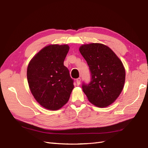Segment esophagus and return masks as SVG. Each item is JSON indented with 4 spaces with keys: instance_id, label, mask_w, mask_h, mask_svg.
<instances>
[{
    "instance_id": "1",
    "label": "esophagus",
    "mask_w": 148,
    "mask_h": 148,
    "mask_svg": "<svg viewBox=\"0 0 148 148\" xmlns=\"http://www.w3.org/2000/svg\"><path fill=\"white\" fill-rule=\"evenodd\" d=\"M80 81H81V79L80 78H77L76 79V83H77V85H79L80 84Z\"/></svg>"
}]
</instances>
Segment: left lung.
<instances>
[{"mask_svg": "<svg viewBox=\"0 0 148 148\" xmlns=\"http://www.w3.org/2000/svg\"><path fill=\"white\" fill-rule=\"evenodd\" d=\"M81 55L88 65L91 79L82 88L89 101L97 107L110 105L122 91L125 71L122 61L108 47L101 44L83 45Z\"/></svg>", "mask_w": 148, "mask_h": 148, "instance_id": "left-lung-1", "label": "left lung"}]
</instances>
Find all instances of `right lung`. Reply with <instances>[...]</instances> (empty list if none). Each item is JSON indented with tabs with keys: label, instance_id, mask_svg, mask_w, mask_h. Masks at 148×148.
Instances as JSON below:
<instances>
[{
	"label": "right lung",
	"instance_id": "right-lung-1",
	"mask_svg": "<svg viewBox=\"0 0 148 148\" xmlns=\"http://www.w3.org/2000/svg\"><path fill=\"white\" fill-rule=\"evenodd\" d=\"M69 50L68 45L44 47L29 63L27 82L33 96L41 106L57 110L68 101L74 88L64 61Z\"/></svg>",
	"mask_w": 148,
	"mask_h": 148
}]
</instances>
